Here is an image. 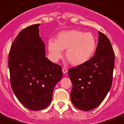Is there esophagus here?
Returning a JSON list of instances; mask_svg holds the SVG:
<instances>
[{
    "label": "esophagus",
    "mask_w": 124,
    "mask_h": 124,
    "mask_svg": "<svg viewBox=\"0 0 124 124\" xmlns=\"http://www.w3.org/2000/svg\"><path fill=\"white\" fill-rule=\"evenodd\" d=\"M62 72H63V73H66L68 72V69L67 68H62Z\"/></svg>",
    "instance_id": "obj_1"
}]
</instances>
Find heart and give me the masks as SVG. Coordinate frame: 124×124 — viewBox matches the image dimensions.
<instances>
[{
    "mask_svg": "<svg viewBox=\"0 0 124 124\" xmlns=\"http://www.w3.org/2000/svg\"><path fill=\"white\" fill-rule=\"evenodd\" d=\"M96 48V38L92 34L77 30L62 32L56 37V41H48V50L53 61L56 62L62 58L63 50L66 49V58L73 66L88 62Z\"/></svg>",
    "mask_w": 124,
    "mask_h": 124,
    "instance_id": "b5f03b06",
    "label": "heart"
}]
</instances>
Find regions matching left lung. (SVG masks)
I'll list each match as a JSON object with an SVG mask.
<instances>
[{"instance_id": "1", "label": "left lung", "mask_w": 124, "mask_h": 124, "mask_svg": "<svg viewBox=\"0 0 124 124\" xmlns=\"http://www.w3.org/2000/svg\"><path fill=\"white\" fill-rule=\"evenodd\" d=\"M96 53L88 62L69 69L73 84L71 100L75 107L84 111L99 106L112 86L115 53L105 35L98 32Z\"/></svg>"}]
</instances>
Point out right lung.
<instances>
[{
  "mask_svg": "<svg viewBox=\"0 0 124 124\" xmlns=\"http://www.w3.org/2000/svg\"><path fill=\"white\" fill-rule=\"evenodd\" d=\"M39 24L19 33L9 53L10 83L19 101L28 109L39 110L51 103L55 85L61 80V66L45 57Z\"/></svg>",
  "mask_w": 124,
  "mask_h": 124,
  "instance_id": "obj_1",
  "label": "right lung"
}]
</instances>
